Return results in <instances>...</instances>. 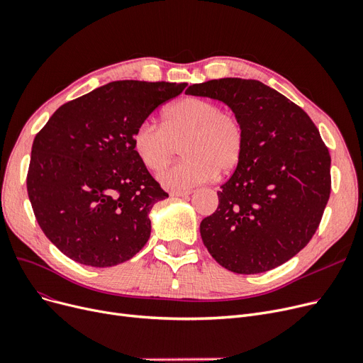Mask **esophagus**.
I'll return each mask as SVG.
<instances>
[{"instance_id": "1", "label": "esophagus", "mask_w": 363, "mask_h": 363, "mask_svg": "<svg viewBox=\"0 0 363 363\" xmlns=\"http://www.w3.org/2000/svg\"><path fill=\"white\" fill-rule=\"evenodd\" d=\"M191 194V191L190 190H186V191H170V196H173V197H186V196H190Z\"/></svg>"}]
</instances>
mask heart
<instances>
[{"label":"heart","instance_id":"1","mask_svg":"<svg viewBox=\"0 0 363 363\" xmlns=\"http://www.w3.org/2000/svg\"><path fill=\"white\" fill-rule=\"evenodd\" d=\"M181 144L184 159L159 175L166 188L177 191L238 167L245 151V130L242 123L223 113L218 104L184 98L164 109L162 125L144 121L133 132L135 151L151 172L162 170Z\"/></svg>","mask_w":363,"mask_h":363}]
</instances>
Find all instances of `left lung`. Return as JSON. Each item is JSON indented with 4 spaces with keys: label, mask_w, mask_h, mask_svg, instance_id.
I'll return each mask as SVG.
<instances>
[{
    "label": "left lung",
    "mask_w": 363,
    "mask_h": 363,
    "mask_svg": "<svg viewBox=\"0 0 363 363\" xmlns=\"http://www.w3.org/2000/svg\"><path fill=\"white\" fill-rule=\"evenodd\" d=\"M185 93L225 104L245 130L242 160L200 224L204 246L233 273L276 269L306 247L329 200L330 157L318 128L257 80L219 78Z\"/></svg>",
    "instance_id": "left-lung-1"
}]
</instances>
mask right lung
I'll return each mask as SVG.
<instances>
[{"mask_svg":"<svg viewBox=\"0 0 363 363\" xmlns=\"http://www.w3.org/2000/svg\"><path fill=\"white\" fill-rule=\"evenodd\" d=\"M185 86L108 83L62 105L37 133L28 196L38 225L62 254L113 267L145 246L150 211L169 194L139 160L133 132Z\"/></svg>","mask_w":363,"mask_h":363,"instance_id":"right-lung-1","label":"right lung"}]
</instances>
